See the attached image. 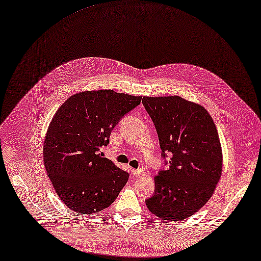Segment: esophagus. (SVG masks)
I'll use <instances>...</instances> for the list:
<instances>
[{
    "mask_svg": "<svg viewBox=\"0 0 261 261\" xmlns=\"http://www.w3.org/2000/svg\"><path fill=\"white\" fill-rule=\"evenodd\" d=\"M132 173L134 176H139V175H141V174L143 173V170L142 169H133L132 170Z\"/></svg>",
    "mask_w": 261,
    "mask_h": 261,
    "instance_id": "1",
    "label": "esophagus"
}]
</instances>
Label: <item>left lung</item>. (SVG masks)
Masks as SVG:
<instances>
[{
    "instance_id": "8db88e82",
    "label": "left lung",
    "mask_w": 261,
    "mask_h": 261,
    "mask_svg": "<svg viewBox=\"0 0 261 261\" xmlns=\"http://www.w3.org/2000/svg\"><path fill=\"white\" fill-rule=\"evenodd\" d=\"M158 133L169 168L154 177L155 193L148 210L165 221H182L213 196L223 169V153L216 124L198 103L180 96L143 97Z\"/></svg>"
}]
</instances>
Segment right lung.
I'll use <instances>...</instances> for the list:
<instances>
[{
    "instance_id": "obj_1",
    "label": "right lung",
    "mask_w": 261,
    "mask_h": 261,
    "mask_svg": "<svg viewBox=\"0 0 261 261\" xmlns=\"http://www.w3.org/2000/svg\"><path fill=\"white\" fill-rule=\"evenodd\" d=\"M142 96L92 90L69 97L57 110L43 141V164L59 198L78 214L108 207L128 173L99 151L112 128L141 103Z\"/></svg>"
}]
</instances>
